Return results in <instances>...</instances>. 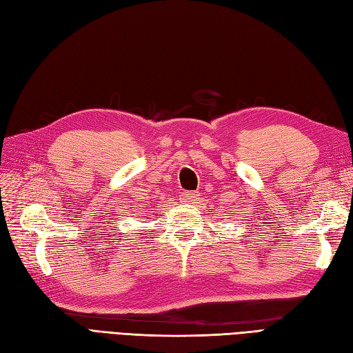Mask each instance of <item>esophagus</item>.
I'll return each mask as SVG.
<instances>
[{
	"mask_svg": "<svg viewBox=\"0 0 353 353\" xmlns=\"http://www.w3.org/2000/svg\"><path fill=\"white\" fill-rule=\"evenodd\" d=\"M181 199H183V202L192 203V202H194V199H196V193H194V192H184L181 194Z\"/></svg>",
	"mask_w": 353,
	"mask_h": 353,
	"instance_id": "34e87169",
	"label": "esophagus"
}]
</instances>
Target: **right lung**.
Returning <instances> with one entry per match:
<instances>
[{"label": "right lung", "instance_id": "obj_1", "mask_svg": "<svg viewBox=\"0 0 353 353\" xmlns=\"http://www.w3.org/2000/svg\"><path fill=\"white\" fill-rule=\"evenodd\" d=\"M150 211H151V210H150Z\"/></svg>", "mask_w": 353, "mask_h": 353}]
</instances>
